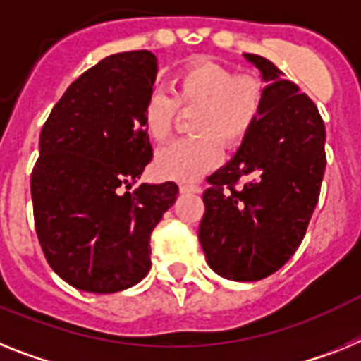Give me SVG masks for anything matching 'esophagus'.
I'll use <instances>...</instances> for the list:
<instances>
[{
	"label": "esophagus",
	"mask_w": 361,
	"mask_h": 361,
	"mask_svg": "<svg viewBox=\"0 0 361 361\" xmlns=\"http://www.w3.org/2000/svg\"><path fill=\"white\" fill-rule=\"evenodd\" d=\"M180 192H183V194H200V192H202V187H200V185H192V183H183V185H180Z\"/></svg>",
	"instance_id": "34e87169"
}]
</instances>
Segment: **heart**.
Returning <instances> with one entry per match:
<instances>
[{
	"label": "heart",
	"instance_id": "b5f03b06",
	"mask_svg": "<svg viewBox=\"0 0 361 361\" xmlns=\"http://www.w3.org/2000/svg\"><path fill=\"white\" fill-rule=\"evenodd\" d=\"M265 89L258 76L194 59L172 80V98L152 94L143 109V127L156 143H165L174 133L178 109H196L190 128L198 136L172 143L158 152L154 169L161 178L192 181L211 172L221 161L224 147L234 149L259 120Z\"/></svg>",
	"mask_w": 361,
	"mask_h": 361
}]
</instances>
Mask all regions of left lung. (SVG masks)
<instances>
[{
    "label": "left lung",
    "mask_w": 361,
    "mask_h": 361,
    "mask_svg": "<svg viewBox=\"0 0 361 361\" xmlns=\"http://www.w3.org/2000/svg\"><path fill=\"white\" fill-rule=\"evenodd\" d=\"M243 58L267 83L263 111L234 158L207 178L198 238L216 274L258 281L283 267L305 236L327 163L325 125L272 61Z\"/></svg>",
    "instance_id": "obj_1"
}]
</instances>
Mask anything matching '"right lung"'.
<instances>
[{"label":"right lung","instance_id":"obj_1","mask_svg":"<svg viewBox=\"0 0 361 361\" xmlns=\"http://www.w3.org/2000/svg\"><path fill=\"white\" fill-rule=\"evenodd\" d=\"M156 72L149 50L102 59L72 81L39 134L30 176L37 240L52 271L85 293L140 283L150 234L176 202L174 181L130 190L152 159L143 109Z\"/></svg>","mask_w":361,"mask_h":361}]
</instances>
